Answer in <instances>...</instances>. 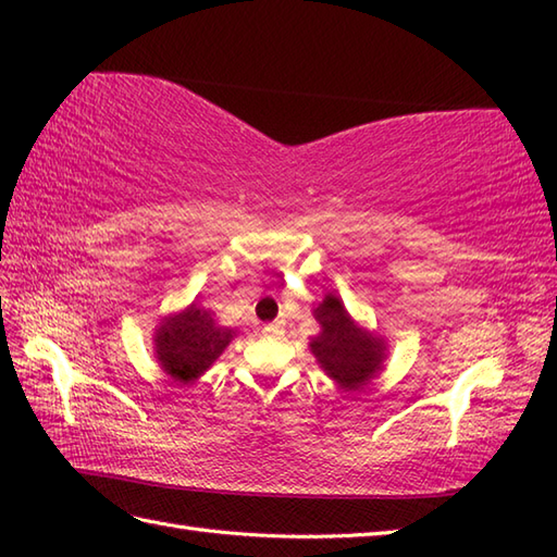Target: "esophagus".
<instances>
[{"label":"esophagus","mask_w":557,"mask_h":557,"mask_svg":"<svg viewBox=\"0 0 557 557\" xmlns=\"http://www.w3.org/2000/svg\"><path fill=\"white\" fill-rule=\"evenodd\" d=\"M263 333H265L268 337H277V335H282V333H285V323H282V321H275V323H268V325L263 327Z\"/></svg>","instance_id":"esophagus-1"}]
</instances>
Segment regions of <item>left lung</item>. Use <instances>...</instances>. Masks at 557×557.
<instances>
[{
    "label": "left lung",
    "instance_id": "left-lung-1",
    "mask_svg": "<svg viewBox=\"0 0 557 557\" xmlns=\"http://www.w3.org/2000/svg\"><path fill=\"white\" fill-rule=\"evenodd\" d=\"M321 333L311 339L313 357L342 389H359L381 371L385 342L351 321L337 294L327 292L313 309Z\"/></svg>",
    "mask_w": 557,
    "mask_h": 557
}]
</instances>
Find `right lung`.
<instances>
[{"mask_svg": "<svg viewBox=\"0 0 557 557\" xmlns=\"http://www.w3.org/2000/svg\"><path fill=\"white\" fill-rule=\"evenodd\" d=\"M234 335V330L220 327L210 311L191 304L182 313L162 318L152 342L162 371L180 383H194L218 361Z\"/></svg>", "mask_w": 557, "mask_h": 557, "instance_id": "add662e5", "label": "right lung"}]
</instances>
